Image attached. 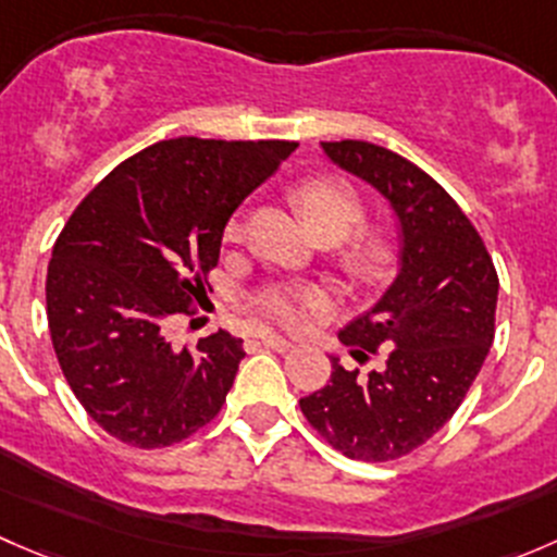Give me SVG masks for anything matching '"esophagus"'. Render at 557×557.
<instances>
[{"label":"esophagus","mask_w":557,"mask_h":557,"mask_svg":"<svg viewBox=\"0 0 557 557\" xmlns=\"http://www.w3.org/2000/svg\"><path fill=\"white\" fill-rule=\"evenodd\" d=\"M261 345L269 347V350L288 352L290 347H294V342L285 339V336H277V334H261Z\"/></svg>","instance_id":"obj_1"}]
</instances>
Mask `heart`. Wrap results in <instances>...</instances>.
Segmentation results:
<instances>
[{
	"instance_id": "b5f03b06",
	"label": "heart",
	"mask_w": 557,
	"mask_h": 557,
	"mask_svg": "<svg viewBox=\"0 0 557 557\" xmlns=\"http://www.w3.org/2000/svg\"><path fill=\"white\" fill-rule=\"evenodd\" d=\"M296 201L310 223L314 234H334L336 239L347 237L358 223L363 221V201L352 185L336 177H312L296 188ZM243 234V218L234 215L226 226V237L237 239ZM391 258V243L383 232H361L350 243L347 261L356 272L374 274L385 267ZM325 305V294L314 285L280 283L269 285L261 294H256L252 307L263 320L285 329H301Z\"/></svg>"
}]
</instances>
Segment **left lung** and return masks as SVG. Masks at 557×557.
Returning a JSON list of instances; mask_svg holds the SVG:
<instances>
[{
  "mask_svg": "<svg viewBox=\"0 0 557 557\" xmlns=\"http://www.w3.org/2000/svg\"><path fill=\"white\" fill-rule=\"evenodd\" d=\"M320 145L339 170L385 196L401 267L383 299L339 334L358 361L383 350V367L363 377L331 358V380L299 407L334 450L383 463L425 445L466 398L496 334L498 274L476 228L431 174L361 139Z\"/></svg>",
  "mask_w": 557,
  "mask_h": 557,
  "instance_id": "1",
  "label": "left lung"
}]
</instances>
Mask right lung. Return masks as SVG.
Listing matches in <instances>:
<instances>
[{
	"label": "right lung",
	"instance_id": "right-lung-1",
	"mask_svg": "<svg viewBox=\"0 0 557 557\" xmlns=\"http://www.w3.org/2000/svg\"><path fill=\"white\" fill-rule=\"evenodd\" d=\"M296 148L164 139L117 164L61 228L45 280L50 339L77 401L123 445L170 447L221 412L243 339L221 329L177 350L166 331L207 299L232 212Z\"/></svg>",
	"mask_w": 557,
	"mask_h": 557
}]
</instances>
